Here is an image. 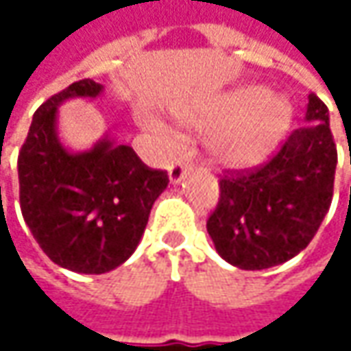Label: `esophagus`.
<instances>
[{
	"label": "esophagus",
	"mask_w": 351,
	"mask_h": 351,
	"mask_svg": "<svg viewBox=\"0 0 351 351\" xmlns=\"http://www.w3.org/2000/svg\"><path fill=\"white\" fill-rule=\"evenodd\" d=\"M187 168H189V160L187 158H180V160H176L171 166H169V182L173 183H180L185 178V173H187Z\"/></svg>",
	"instance_id": "obj_1"
}]
</instances>
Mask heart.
Segmentation results:
<instances>
[{"mask_svg":"<svg viewBox=\"0 0 351 351\" xmlns=\"http://www.w3.org/2000/svg\"><path fill=\"white\" fill-rule=\"evenodd\" d=\"M291 105L281 95H267L262 86H248L228 93L207 115L191 121L203 132L219 131L209 142L213 162L223 169L244 171L263 162L291 125ZM144 125L168 136V128L154 119Z\"/></svg>","mask_w":351,"mask_h":351,"instance_id":"obj_1","label":"heart"}]
</instances>
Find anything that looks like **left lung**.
Instances as JSON below:
<instances>
[{"mask_svg":"<svg viewBox=\"0 0 351 351\" xmlns=\"http://www.w3.org/2000/svg\"><path fill=\"white\" fill-rule=\"evenodd\" d=\"M304 127L267 164L228 171L207 232L224 262L240 269H267L289 262L315 238L330 209L338 152L328 107L308 95Z\"/></svg>","mask_w":351,"mask_h":351,"instance_id":"1","label":"left lung"}]
</instances>
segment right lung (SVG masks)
Returning <instances> with one entry per match:
<instances>
[{"mask_svg":"<svg viewBox=\"0 0 351 351\" xmlns=\"http://www.w3.org/2000/svg\"><path fill=\"white\" fill-rule=\"evenodd\" d=\"M103 91L80 80L45 101L33 117L17 160L21 213L54 263L75 274H107L132 256L168 173L105 134L89 150L70 152L58 138V107Z\"/></svg>","mask_w":351,"mask_h":351,"instance_id":"add662e5","label":"right lung"}]
</instances>
